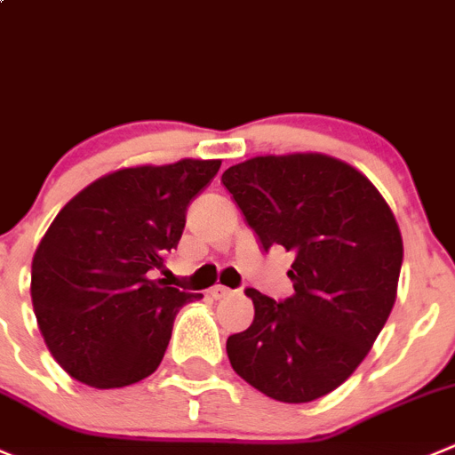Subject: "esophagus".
<instances>
[{
  "label": "esophagus",
  "mask_w": 455,
  "mask_h": 455,
  "mask_svg": "<svg viewBox=\"0 0 455 455\" xmlns=\"http://www.w3.org/2000/svg\"><path fill=\"white\" fill-rule=\"evenodd\" d=\"M231 293H233V289H228V286H222V284H215L213 289H211V295H213L215 299H222Z\"/></svg>",
  "instance_id": "34e87169"
}]
</instances>
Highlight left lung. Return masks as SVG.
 I'll return each instance as SVG.
<instances>
[{
	"label": "left lung",
	"mask_w": 455,
	"mask_h": 455,
	"mask_svg": "<svg viewBox=\"0 0 455 455\" xmlns=\"http://www.w3.org/2000/svg\"><path fill=\"white\" fill-rule=\"evenodd\" d=\"M222 184L262 249L295 255L293 295L246 289L255 317L228 335L233 371L280 403L338 389L385 326L403 267V235L371 180L322 153L259 156L224 171Z\"/></svg>",
	"instance_id": "obj_1"
}]
</instances>
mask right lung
I'll list each match as a JSON object with an SVG mask.
<instances>
[{
	"label": "right lung",
	"mask_w": 455,
	"mask_h": 455,
	"mask_svg": "<svg viewBox=\"0 0 455 455\" xmlns=\"http://www.w3.org/2000/svg\"><path fill=\"white\" fill-rule=\"evenodd\" d=\"M220 164L120 169L88 184L52 220L33 255L30 298L44 342L70 378L117 389L160 367L175 315L202 293L153 275Z\"/></svg>",
	"instance_id": "1"
}]
</instances>
